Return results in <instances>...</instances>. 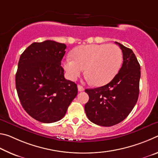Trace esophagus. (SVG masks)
I'll return each instance as SVG.
<instances>
[{"label":"esophagus","instance_id":"obj_1","mask_svg":"<svg viewBox=\"0 0 158 158\" xmlns=\"http://www.w3.org/2000/svg\"><path fill=\"white\" fill-rule=\"evenodd\" d=\"M78 90L79 92H81V91H84V88L82 86V85H78Z\"/></svg>","mask_w":158,"mask_h":158}]
</instances>
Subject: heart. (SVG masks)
<instances>
[{
    "label": "heart",
    "mask_w": 158,
    "mask_h": 158,
    "mask_svg": "<svg viewBox=\"0 0 158 158\" xmlns=\"http://www.w3.org/2000/svg\"><path fill=\"white\" fill-rule=\"evenodd\" d=\"M73 56L63 61L69 78L77 79L85 69V76L95 86L110 82L118 73L123 63L121 49L113 44L79 47L74 51Z\"/></svg>",
    "instance_id": "1"
}]
</instances>
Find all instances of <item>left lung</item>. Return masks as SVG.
Returning <instances> with one entry per match:
<instances>
[{"label": "left lung", "instance_id": "obj_1", "mask_svg": "<svg viewBox=\"0 0 158 158\" xmlns=\"http://www.w3.org/2000/svg\"><path fill=\"white\" fill-rule=\"evenodd\" d=\"M116 43L123 56L118 73L103 86L85 90L89 96L84 107L85 114L90 121L100 126H113L126 118L137 103L139 93V63L132 49Z\"/></svg>", "mask_w": 158, "mask_h": 158}]
</instances>
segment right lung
<instances>
[{"label": "right lung", "mask_w": 158, "mask_h": 158, "mask_svg": "<svg viewBox=\"0 0 158 158\" xmlns=\"http://www.w3.org/2000/svg\"><path fill=\"white\" fill-rule=\"evenodd\" d=\"M65 44L34 42L21 55L16 73L17 94L24 110L40 122L60 121L78 93L77 85L64 77L61 60Z\"/></svg>", "instance_id": "right-lung-1"}]
</instances>
